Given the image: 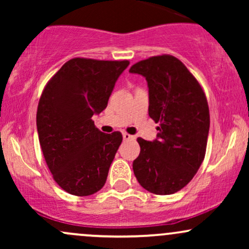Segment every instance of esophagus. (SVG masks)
Listing matches in <instances>:
<instances>
[{
	"label": "esophagus",
	"instance_id": "esophagus-1",
	"mask_svg": "<svg viewBox=\"0 0 249 249\" xmlns=\"http://www.w3.org/2000/svg\"><path fill=\"white\" fill-rule=\"evenodd\" d=\"M123 138H124V141H133L134 136H131V134L124 132L123 133Z\"/></svg>",
	"mask_w": 249,
	"mask_h": 249
}]
</instances>
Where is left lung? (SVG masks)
I'll use <instances>...</instances> for the list:
<instances>
[{"label": "left lung", "instance_id": "left-lung-1", "mask_svg": "<svg viewBox=\"0 0 249 249\" xmlns=\"http://www.w3.org/2000/svg\"><path fill=\"white\" fill-rule=\"evenodd\" d=\"M131 73L144 76L148 87V116L158 123L157 139L138 138L133 172L148 192L167 196L185 187L202 164L210 131L206 95L185 64L171 55L133 64Z\"/></svg>", "mask_w": 249, "mask_h": 249}]
</instances>
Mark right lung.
Wrapping results in <instances>:
<instances>
[{
    "mask_svg": "<svg viewBox=\"0 0 249 249\" xmlns=\"http://www.w3.org/2000/svg\"><path fill=\"white\" fill-rule=\"evenodd\" d=\"M128 61L72 58L51 77L37 107L45 162L62 190L77 196L98 192L122 144L119 131L103 133L91 118L107 105Z\"/></svg>",
    "mask_w": 249,
    "mask_h": 249,
    "instance_id": "add662e5",
    "label": "right lung"
}]
</instances>
